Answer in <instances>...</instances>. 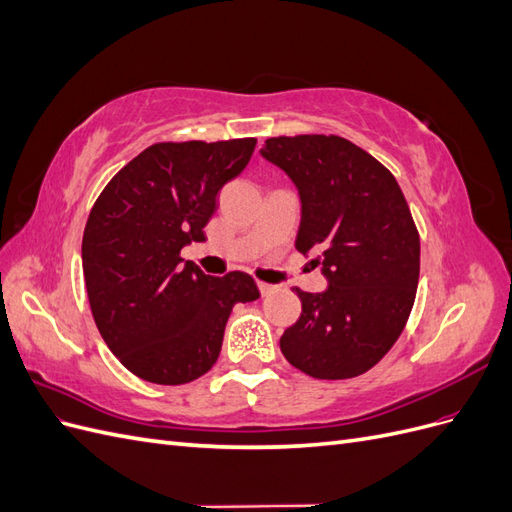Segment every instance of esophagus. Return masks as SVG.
I'll return each mask as SVG.
<instances>
[{
  "mask_svg": "<svg viewBox=\"0 0 512 512\" xmlns=\"http://www.w3.org/2000/svg\"><path fill=\"white\" fill-rule=\"evenodd\" d=\"M275 288H277V286H273V284H267V282H258V290H260L262 297H269L271 292H275Z\"/></svg>",
  "mask_w": 512,
  "mask_h": 512,
  "instance_id": "34e87169",
  "label": "esophagus"
}]
</instances>
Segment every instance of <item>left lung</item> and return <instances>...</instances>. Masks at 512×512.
<instances>
[{"label":"left lung","mask_w":512,"mask_h":512,"mask_svg":"<svg viewBox=\"0 0 512 512\" xmlns=\"http://www.w3.org/2000/svg\"><path fill=\"white\" fill-rule=\"evenodd\" d=\"M260 156L297 185L294 247L318 252L327 290L305 292L280 339L286 361L318 380L365 374L393 348L412 312L421 241L389 168L342 136L267 138Z\"/></svg>","instance_id":"left-lung-1"}]
</instances>
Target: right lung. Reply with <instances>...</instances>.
Returning <instances> with one entry per match:
<instances>
[{"label":"right lung","instance_id":"right-lung-1","mask_svg":"<svg viewBox=\"0 0 512 512\" xmlns=\"http://www.w3.org/2000/svg\"><path fill=\"white\" fill-rule=\"evenodd\" d=\"M256 138L156 143L98 196L83 232V273L96 327L134 376L177 386L215 365L235 303L256 301L247 273L211 277L179 256L205 241L224 183Z\"/></svg>","mask_w":512,"mask_h":512}]
</instances>
